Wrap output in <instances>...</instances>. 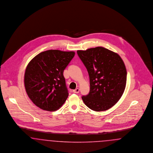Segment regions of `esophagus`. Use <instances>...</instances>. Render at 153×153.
Returning a JSON list of instances; mask_svg holds the SVG:
<instances>
[{
    "label": "esophagus",
    "mask_w": 153,
    "mask_h": 153,
    "mask_svg": "<svg viewBox=\"0 0 153 153\" xmlns=\"http://www.w3.org/2000/svg\"><path fill=\"white\" fill-rule=\"evenodd\" d=\"M79 88H76V89H75V90H74L73 93H79Z\"/></svg>",
    "instance_id": "34e87169"
}]
</instances>
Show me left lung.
Returning a JSON list of instances; mask_svg holds the SVG:
<instances>
[{"label":"left lung","mask_w":153,"mask_h":153,"mask_svg":"<svg viewBox=\"0 0 153 153\" xmlns=\"http://www.w3.org/2000/svg\"><path fill=\"white\" fill-rule=\"evenodd\" d=\"M77 53L90 77V90L82 97L83 102L95 111L110 108L120 100L126 85L123 60L118 53L102 47L78 50Z\"/></svg>","instance_id":"obj_1"}]
</instances>
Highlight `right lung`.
Masks as SVG:
<instances>
[{
	"label": "right lung",
	"instance_id": "right-lung-1",
	"mask_svg": "<svg viewBox=\"0 0 153 153\" xmlns=\"http://www.w3.org/2000/svg\"><path fill=\"white\" fill-rule=\"evenodd\" d=\"M75 55L74 51L49 50L42 52L27 66L24 83L34 105L48 111L58 110L68 96L63 71Z\"/></svg>",
	"mask_w": 153,
	"mask_h": 153
}]
</instances>
